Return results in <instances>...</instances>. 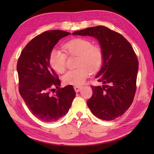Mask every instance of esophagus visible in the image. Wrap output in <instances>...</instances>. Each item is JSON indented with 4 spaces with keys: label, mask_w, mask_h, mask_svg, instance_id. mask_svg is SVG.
I'll return each instance as SVG.
<instances>
[{
    "label": "esophagus",
    "mask_w": 154,
    "mask_h": 154,
    "mask_svg": "<svg viewBox=\"0 0 154 154\" xmlns=\"http://www.w3.org/2000/svg\"><path fill=\"white\" fill-rule=\"evenodd\" d=\"M81 88H82V87H80V86H75L74 87V89L75 91V92L76 93H78L79 91L81 89Z\"/></svg>",
    "instance_id": "obj_1"
}]
</instances>
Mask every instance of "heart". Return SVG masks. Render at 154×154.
I'll list each match as a JSON object with an SVG mask.
<instances>
[{"instance_id": "b5f03b06", "label": "heart", "mask_w": 154, "mask_h": 154, "mask_svg": "<svg viewBox=\"0 0 154 154\" xmlns=\"http://www.w3.org/2000/svg\"><path fill=\"white\" fill-rule=\"evenodd\" d=\"M69 55H77V69L67 71L63 77V81L67 85H81L89 77L91 71L94 73L102 66L103 52L98 45H93L90 40L83 38H75L63 45ZM67 55L63 51L54 49L49 61L51 67L57 73H62L66 69Z\"/></svg>"}]
</instances>
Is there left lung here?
<instances>
[{
    "label": "left lung",
    "instance_id": "left-lung-1",
    "mask_svg": "<svg viewBox=\"0 0 154 154\" xmlns=\"http://www.w3.org/2000/svg\"><path fill=\"white\" fill-rule=\"evenodd\" d=\"M99 40L103 52L102 67L96 79L103 87L93 86L87 104L94 116L104 120L121 116L131 105L136 91L138 61L133 48L123 35L104 26L76 31Z\"/></svg>",
    "mask_w": 154,
    "mask_h": 154
}]
</instances>
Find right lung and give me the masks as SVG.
<instances>
[{"mask_svg": "<svg viewBox=\"0 0 154 154\" xmlns=\"http://www.w3.org/2000/svg\"><path fill=\"white\" fill-rule=\"evenodd\" d=\"M69 34L57 30L44 32L26 45L18 58L20 94L32 114L43 122H55L64 116L76 94L72 85L60 87V80L49 61L55 44Z\"/></svg>", "mask_w": 154, "mask_h": 154, "instance_id": "1", "label": "right lung"}]
</instances>
